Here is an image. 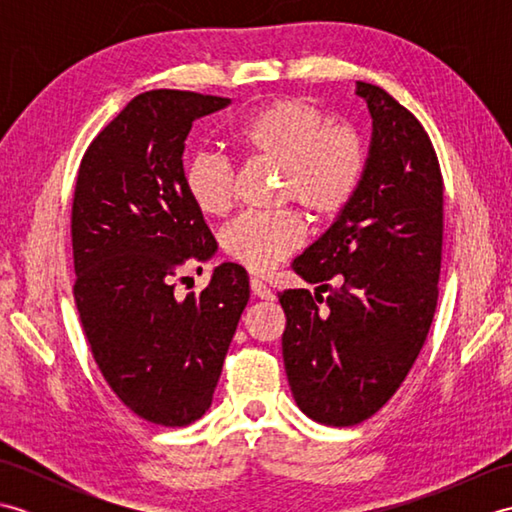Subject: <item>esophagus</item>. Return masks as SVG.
Masks as SVG:
<instances>
[{
	"mask_svg": "<svg viewBox=\"0 0 512 512\" xmlns=\"http://www.w3.org/2000/svg\"><path fill=\"white\" fill-rule=\"evenodd\" d=\"M250 290H253V295L259 297V299H266V301H273V299H275L273 290H270V288L264 284V281H259V279H250Z\"/></svg>",
	"mask_w": 512,
	"mask_h": 512,
	"instance_id": "obj_1",
	"label": "esophagus"
}]
</instances>
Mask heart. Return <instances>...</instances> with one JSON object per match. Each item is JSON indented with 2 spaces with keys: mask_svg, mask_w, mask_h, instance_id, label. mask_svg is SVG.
Instances as JSON below:
<instances>
[{
  "mask_svg": "<svg viewBox=\"0 0 512 512\" xmlns=\"http://www.w3.org/2000/svg\"><path fill=\"white\" fill-rule=\"evenodd\" d=\"M239 156L264 160L281 171L279 195L295 198L319 217L343 211L363 180L367 151L347 125H330L319 107L281 99L248 112L228 129ZM182 187L204 215H222L233 200V169L213 154H195L182 167ZM306 237L301 215L292 209L244 213L222 231V246L253 273H268Z\"/></svg>",
  "mask_w": 512,
  "mask_h": 512,
  "instance_id": "b5f03b06",
  "label": "heart"
}]
</instances>
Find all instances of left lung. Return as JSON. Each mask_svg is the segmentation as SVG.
I'll return each mask as SVG.
<instances>
[{
    "mask_svg": "<svg viewBox=\"0 0 512 512\" xmlns=\"http://www.w3.org/2000/svg\"><path fill=\"white\" fill-rule=\"evenodd\" d=\"M356 96L372 116L363 180L292 262L308 284L339 275L341 286L325 306L306 288L279 295L292 396L332 427L372 418L402 385L431 328L442 259L444 187L427 132L378 85L356 81Z\"/></svg>",
    "mask_w": 512,
    "mask_h": 512,
    "instance_id": "left-lung-1",
    "label": "left lung"
}]
</instances>
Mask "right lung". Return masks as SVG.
<instances>
[{
	"label": "right lung",
	"mask_w": 512,
	"mask_h": 512,
	"mask_svg": "<svg viewBox=\"0 0 512 512\" xmlns=\"http://www.w3.org/2000/svg\"><path fill=\"white\" fill-rule=\"evenodd\" d=\"M231 99L180 90L138 94L92 140L72 204L74 301L94 361L136 416L184 427L204 416L248 303V273L224 262L209 286L173 279L217 242L182 187L193 121Z\"/></svg>",
	"instance_id": "obj_1"
}]
</instances>
